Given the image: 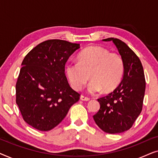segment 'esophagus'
I'll list each match as a JSON object with an SVG mask.
<instances>
[{"label": "esophagus", "mask_w": 158, "mask_h": 158, "mask_svg": "<svg viewBox=\"0 0 158 158\" xmlns=\"http://www.w3.org/2000/svg\"><path fill=\"white\" fill-rule=\"evenodd\" d=\"M81 100L88 101L90 100V98H88V97H86V96H81Z\"/></svg>", "instance_id": "34e87169"}]
</instances>
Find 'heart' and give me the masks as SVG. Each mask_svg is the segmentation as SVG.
<instances>
[{"mask_svg": "<svg viewBox=\"0 0 158 158\" xmlns=\"http://www.w3.org/2000/svg\"><path fill=\"white\" fill-rule=\"evenodd\" d=\"M78 62H68L65 73L74 89L83 88L90 77L87 90L94 94L103 89L109 92L116 88L122 81L124 72V60L120 55L110 52L101 46H91L84 49L77 56Z\"/></svg>", "mask_w": 158, "mask_h": 158, "instance_id": "1", "label": "heart"}]
</instances>
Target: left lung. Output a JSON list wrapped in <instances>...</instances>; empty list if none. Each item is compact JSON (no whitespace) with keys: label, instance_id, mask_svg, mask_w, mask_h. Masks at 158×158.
Returning <instances> with one entry per match:
<instances>
[{"label":"left lung","instance_id":"1","mask_svg":"<svg viewBox=\"0 0 158 158\" xmlns=\"http://www.w3.org/2000/svg\"><path fill=\"white\" fill-rule=\"evenodd\" d=\"M103 41H111L115 44L124 60V72L115 90L98 99L100 109L94 119L105 132L122 133L132 127L142 111L145 92L143 67L139 57L122 40L108 38Z\"/></svg>","mask_w":158,"mask_h":158}]
</instances>
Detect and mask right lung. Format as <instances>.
<instances>
[{"label": "right lung", "mask_w": 158, "mask_h": 158, "mask_svg": "<svg viewBox=\"0 0 158 158\" xmlns=\"http://www.w3.org/2000/svg\"><path fill=\"white\" fill-rule=\"evenodd\" d=\"M79 44L50 40L26 55L16 85V102L23 120L40 131L57 126L80 94L69 85L64 74L68 58Z\"/></svg>", "instance_id": "obj_1"}]
</instances>
